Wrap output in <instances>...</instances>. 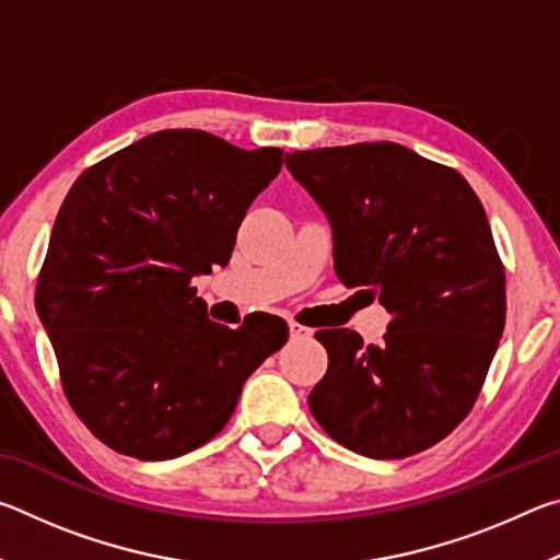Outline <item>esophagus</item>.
<instances>
[{"mask_svg": "<svg viewBox=\"0 0 560 560\" xmlns=\"http://www.w3.org/2000/svg\"><path fill=\"white\" fill-rule=\"evenodd\" d=\"M289 334H291L293 340H296V338H311V334H314V330L296 324V320H289Z\"/></svg>", "mask_w": 560, "mask_h": 560, "instance_id": "1", "label": "esophagus"}]
</instances>
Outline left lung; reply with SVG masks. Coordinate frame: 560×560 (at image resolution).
Listing matches in <instances>:
<instances>
[{
    "mask_svg": "<svg viewBox=\"0 0 560 560\" xmlns=\"http://www.w3.org/2000/svg\"><path fill=\"white\" fill-rule=\"evenodd\" d=\"M289 173L326 212L334 267L393 316L383 346L326 328L308 395L338 444L373 459L432 447L477 402L506 320V277L479 197L457 170L397 143L293 150Z\"/></svg>",
    "mask_w": 560,
    "mask_h": 560,
    "instance_id": "obj_1",
    "label": "left lung"
}]
</instances>
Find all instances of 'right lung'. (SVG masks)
I'll list each match as a JSON object with an SVG mask.
<instances>
[{
	"label": "right lung",
	"instance_id": "add662e5",
	"mask_svg": "<svg viewBox=\"0 0 560 560\" xmlns=\"http://www.w3.org/2000/svg\"><path fill=\"white\" fill-rule=\"evenodd\" d=\"M281 148L158 130L83 170L56 214L36 283L66 400L128 457L175 459L220 432L287 343L279 316L226 328L192 277L226 267L236 230L279 175Z\"/></svg>",
	"mask_w": 560,
	"mask_h": 560
}]
</instances>
